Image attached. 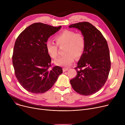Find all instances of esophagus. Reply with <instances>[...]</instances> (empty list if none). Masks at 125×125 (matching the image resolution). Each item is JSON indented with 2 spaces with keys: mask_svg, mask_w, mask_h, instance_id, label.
<instances>
[{
  "mask_svg": "<svg viewBox=\"0 0 125 125\" xmlns=\"http://www.w3.org/2000/svg\"><path fill=\"white\" fill-rule=\"evenodd\" d=\"M68 70V68H63V72L66 71H67Z\"/></svg>",
  "mask_w": 125,
  "mask_h": 125,
  "instance_id": "1",
  "label": "esophagus"
}]
</instances>
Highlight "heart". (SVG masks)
<instances>
[{"label": "heart", "instance_id": "obj_1", "mask_svg": "<svg viewBox=\"0 0 125 125\" xmlns=\"http://www.w3.org/2000/svg\"><path fill=\"white\" fill-rule=\"evenodd\" d=\"M57 45L51 41L45 44L46 49L49 55L52 59L58 56V46H64L63 56L55 61V63L59 66H68L73 63L75 57H81L86 47V38L82 33L70 30H64L57 34L54 38Z\"/></svg>", "mask_w": 125, "mask_h": 125}]
</instances>
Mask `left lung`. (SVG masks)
I'll use <instances>...</instances> for the list:
<instances>
[{
	"instance_id": "8db88e82",
	"label": "left lung",
	"mask_w": 125,
	"mask_h": 125,
	"mask_svg": "<svg viewBox=\"0 0 125 125\" xmlns=\"http://www.w3.org/2000/svg\"><path fill=\"white\" fill-rule=\"evenodd\" d=\"M81 31L86 38V47L77 66L76 76L70 81L77 93L88 96L99 91L106 83L111 67L107 41L101 32L88 22L70 25Z\"/></svg>"
}]
</instances>
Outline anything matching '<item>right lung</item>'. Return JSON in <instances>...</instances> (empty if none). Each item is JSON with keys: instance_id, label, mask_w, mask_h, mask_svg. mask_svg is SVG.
<instances>
[{"instance_id": "obj_1", "label": "right lung", "mask_w": 125, "mask_h": 125, "mask_svg": "<svg viewBox=\"0 0 125 125\" xmlns=\"http://www.w3.org/2000/svg\"><path fill=\"white\" fill-rule=\"evenodd\" d=\"M61 27L42 23L32 24L18 36L12 56L15 75L26 91L34 94L50 90L63 70L52 66L45 44L49 37Z\"/></svg>"}]
</instances>
